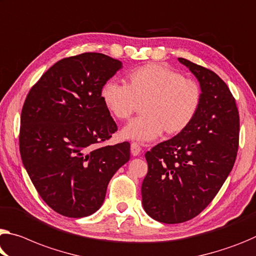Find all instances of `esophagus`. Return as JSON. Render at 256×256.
<instances>
[{"label":"esophagus","mask_w":256,"mask_h":256,"mask_svg":"<svg viewBox=\"0 0 256 256\" xmlns=\"http://www.w3.org/2000/svg\"><path fill=\"white\" fill-rule=\"evenodd\" d=\"M140 152H141L140 144H136V142H132L131 144V154H132V155L133 156H138L140 154Z\"/></svg>","instance_id":"1"}]
</instances>
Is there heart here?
Segmentation results:
<instances>
[{
    "mask_svg": "<svg viewBox=\"0 0 256 256\" xmlns=\"http://www.w3.org/2000/svg\"><path fill=\"white\" fill-rule=\"evenodd\" d=\"M126 85L108 80L100 99L112 117L128 120L139 107L142 116L122 130V138L139 142L184 132L200 110L202 92L196 80L186 78L168 64L152 62L134 68L125 77Z\"/></svg>",
    "mask_w": 256,
    "mask_h": 256,
    "instance_id": "obj_1",
    "label": "heart"
}]
</instances>
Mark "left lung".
<instances>
[{"label":"left lung","mask_w":256,"mask_h":256,"mask_svg":"<svg viewBox=\"0 0 256 256\" xmlns=\"http://www.w3.org/2000/svg\"><path fill=\"white\" fill-rule=\"evenodd\" d=\"M179 62L200 82V108L184 132L146 152L141 186L146 213L168 224L192 220L213 200L234 168L239 141L238 109L226 84L208 68Z\"/></svg>","instance_id":"1"}]
</instances>
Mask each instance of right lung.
Instances as JSON below:
<instances>
[{"label": "right lung", "mask_w": 256, "mask_h": 256, "mask_svg": "<svg viewBox=\"0 0 256 256\" xmlns=\"http://www.w3.org/2000/svg\"><path fill=\"white\" fill-rule=\"evenodd\" d=\"M120 60L96 52L64 58L48 68L24 104L19 149L42 200L56 213L96 212L109 181L130 160V144L96 147L117 125L100 99Z\"/></svg>", "instance_id": "add662e5"}]
</instances>
